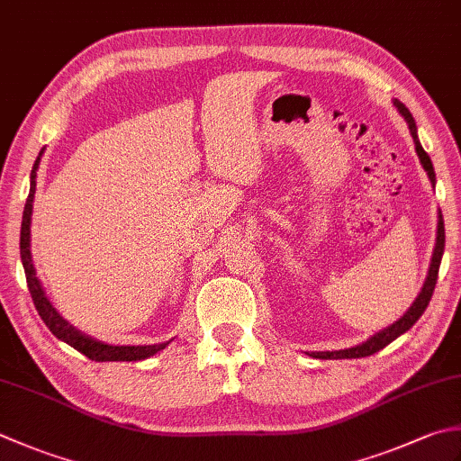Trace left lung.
I'll use <instances>...</instances> for the list:
<instances>
[{
  "label": "left lung",
  "mask_w": 461,
  "mask_h": 461,
  "mask_svg": "<svg viewBox=\"0 0 461 461\" xmlns=\"http://www.w3.org/2000/svg\"><path fill=\"white\" fill-rule=\"evenodd\" d=\"M393 105L398 107V112L402 113V117L408 122V128L411 131L413 143H416V151L418 158L421 161L423 169L428 171V177L431 185H436V171L434 166H431V159L426 151H423L420 138H418V128H416V120H413L408 107H405L400 99H393ZM444 246H446V230H444V218H441V212H438V236H436V248L434 254H431V264L428 269V277L423 282L421 292L418 294L416 300L410 305V310L405 312L398 321H393L392 326H387L384 330H380L377 333H374L372 338H367L362 344H357L354 348H346V349H333V351H308V356L318 357V359H351V357H366L372 356L375 351L384 349L387 344H392L393 339H398L402 333L408 331L413 323H416L421 313L426 312L428 303L431 300V294L436 290V282H438V272H439V264H441V256H444Z\"/></svg>",
  "instance_id": "1"
}]
</instances>
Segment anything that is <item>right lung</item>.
Wrapping results in <instances>:
<instances>
[{"mask_svg": "<svg viewBox=\"0 0 461 461\" xmlns=\"http://www.w3.org/2000/svg\"><path fill=\"white\" fill-rule=\"evenodd\" d=\"M40 151L38 159H35L33 169H32V185H30V195H27V202L23 207V220H22V236H20V254H22V264L27 279V287H30L32 300L35 310H38L40 318L43 320L45 326L58 339L66 341L68 346L81 351L86 357L94 359V362H140V359H148L156 356L158 351L166 349L169 341L164 344H151V346H112L104 344V341H97L95 338L87 336V333L79 331L77 328L71 326L68 320H63L59 312L53 308L50 297L45 295L43 285L40 282L38 274H35L33 259H32V213H33V195H35V177H38V167L41 159Z\"/></svg>", "mask_w": 461, "mask_h": 461, "instance_id": "right-lung-1", "label": "right lung"}]
</instances>
